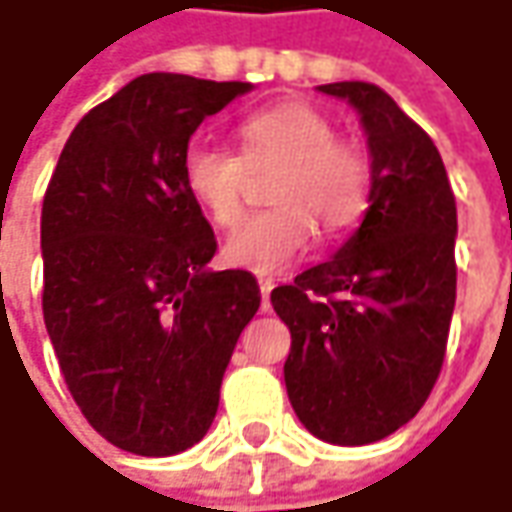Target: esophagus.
Listing matches in <instances>:
<instances>
[{
  "instance_id": "34e87169",
  "label": "esophagus",
  "mask_w": 512,
  "mask_h": 512,
  "mask_svg": "<svg viewBox=\"0 0 512 512\" xmlns=\"http://www.w3.org/2000/svg\"><path fill=\"white\" fill-rule=\"evenodd\" d=\"M274 286H277L274 277H259V291H262V303H265V306H268V297H271Z\"/></svg>"
}]
</instances>
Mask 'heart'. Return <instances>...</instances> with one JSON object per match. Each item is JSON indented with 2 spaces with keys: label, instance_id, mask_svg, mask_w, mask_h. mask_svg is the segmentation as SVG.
I'll return each instance as SVG.
<instances>
[{
  "label": "heart",
  "instance_id": "heart-1",
  "mask_svg": "<svg viewBox=\"0 0 512 512\" xmlns=\"http://www.w3.org/2000/svg\"><path fill=\"white\" fill-rule=\"evenodd\" d=\"M336 135L333 120L318 108L280 102L241 120L238 156L212 144L188 147L185 191L221 229L244 218V167L283 164L271 185L277 209L250 218L226 241L224 259L232 268L280 271L309 250L315 224L327 235H342L365 218L374 188L371 159L359 144Z\"/></svg>",
  "mask_w": 512,
  "mask_h": 512
}]
</instances>
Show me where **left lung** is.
I'll list each match as a JSON object with an SVG mask.
<instances>
[{
	"label": "left lung",
	"mask_w": 512,
	"mask_h": 512,
	"mask_svg": "<svg viewBox=\"0 0 512 512\" xmlns=\"http://www.w3.org/2000/svg\"><path fill=\"white\" fill-rule=\"evenodd\" d=\"M362 117L371 206L321 262L271 291L291 333L288 401L333 445L377 442L424 407L439 380L457 300V203L430 135L368 82L321 85Z\"/></svg>",
	"instance_id": "1"
}]
</instances>
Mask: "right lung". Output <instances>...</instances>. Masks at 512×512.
<instances>
[{
    "instance_id": "right-lung-1",
    "label": "right lung",
    "mask_w": 512,
    "mask_h": 512,
    "mask_svg": "<svg viewBox=\"0 0 512 512\" xmlns=\"http://www.w3.org/2000/svg\"><path fill=\"white\" fill-rule=\"evenodd\" d=\"M247 91L138 76L79 120L46 185V333L82 416L129 454L170 457L206 436L262 300L250 271H206L218 241L182 182L197 126Z\"/></svg>"
}]
</instances>
